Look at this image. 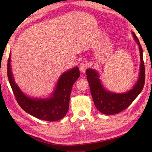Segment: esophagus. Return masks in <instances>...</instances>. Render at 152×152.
<instances>
[{
  "mask_svg": "<svg viewBox=\"0 0 152 152\" xmlns=\"http://www.w3.org/2000/svg\"><path fill=\"white\" fill-rule=\"evenodd\" d=\"M89 68V64L86 62H83L80 64V70L82 72H85L86 70Z\"/></svg>",
  "mask_w": 152,
  "mask_h": 152,
  "instance_id": "obj_1",
  "label": "esophagus"
}]
</instances>
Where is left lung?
<instances>
[{
    "instance_id": "8db88e82",
    "label": "left lung",
    "mask_w": 152,
    "mask_h": 152,
    "mask_svg": "<svg viewBox=\"0 0 152 152\" xmlns=\"http://www.w3.org/2000/svg\"><path fill=\"white\" fill-rule=\"evenodd\" d=\"M132 34L139 46L141 64L139 78L133 89L129 91L122 94L107 91L103 88L99 79V74L93 69H89L86 70L87 79L89 82L93 102L98 110L104 114L114 115L124 110L137 97L144 88L146 76L142 48L136 34L133 32H132Z\"/></svg>"
}]
</instances>
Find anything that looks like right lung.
Instances as JSON below:
<instances>
[{"mask_svg":"<svg viewBox=\"0 0 152 152\" xmlns=\"http://www.w3.org/2000/svg\"><path fill=\"white\" fill-rule=\"evenodd\" d=\"M7 74L10 84L20 107L34 117L48 121L59 120L66 115L69 110L71 90L74 83L80 77L78 67L68 70L58 80L56 90L51 98L35 99L25 96L15 84L11 71L10 56L8 60Z\"/></svg>","mask_w":152,"mask_h":152,"instance_id":"obj_1","label":"right lung"}]
</instances>
